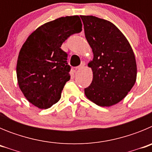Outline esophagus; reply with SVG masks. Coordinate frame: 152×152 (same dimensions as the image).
I'll list each match as a JSON object with an SVG mask.
<instances>
[{
  "instance_id": "1",
  "label": "esophagus",
  "mask_w": 152,
  "mask_h": 152,
  "mask_svg": "<svg viewBox=\"0 0 152 152\" xmlns=\"http://www.w3.org/2000/svg\"><path fill=\"white\" fill-rule=\"evenodd\" d=\"M84 66H85V62H84V61H82V62H81V64H80L79 66H77V68H76V69H77V70L82 69V68H84Z\"/></svg>"
}]
</instances>
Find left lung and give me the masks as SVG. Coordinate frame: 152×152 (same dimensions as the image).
<instances>
[{
	"label": "left lung",
	"instance_id": "8db88e82",
	"mask_svg": "<svg viewBox=\"0 0 152 152\" xmlns=\"http://www.w3.org/2000/svg\"><path fill=\"white\" fill-rule=\"evenodd\" d=\"M80 17L94 53V58L88 63L93 80L84 94L96 105L111 107L126 97L135 83L137 66L133 50L113 23L94 16Z\"/></svg>",
	"mask_w": 152,
	"mask_h": 152
}]
</instances>
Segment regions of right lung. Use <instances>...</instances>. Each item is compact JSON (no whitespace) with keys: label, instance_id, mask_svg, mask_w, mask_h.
Masks as SVG:
<instances>
[{"label":"right lung","instance_id":"add662e5","mask_svg":"<svg viewBox=\"0 0 152 152\" xmlns=\"http://www.w3.org/2000/svg\"><path fill=\"white\" fill-rule=\"evenodd\" d=\"M81 30L78 16L60 17L37 28L24 42L17 59V81L33 105L48 109L60 100L71 77L68 54L61 46L71 35Z\"/></svg>","mask_w":152,"mask_h":152}]
</instances>
